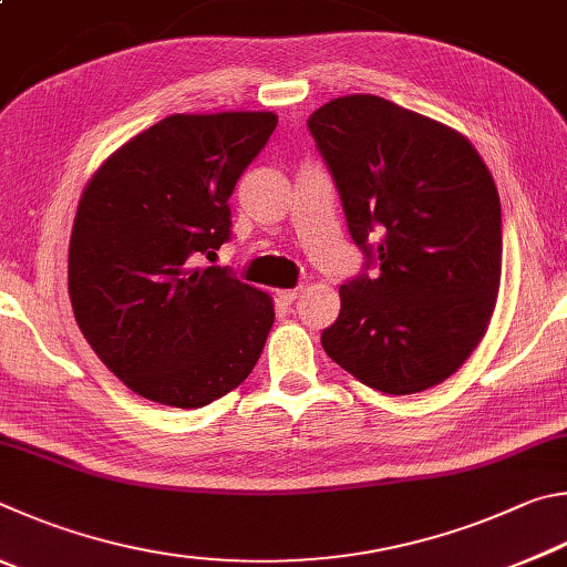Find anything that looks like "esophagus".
Instances as JSON below:
<instances>
[{"label": "esophagus", "mask_w": 567, "mask_h": 567, "mask_svg": "<svg viewBox=\"0 0 567 567\" xmlns=\"http://www.w3.org/2000/svg\"><path fill=\"white\" fill-rule=\"evenodd\" d=\"M301 296V289H286V291H278V299H281L286 306H291L296 299Z\"/></svg>", "instance_id": "34e87169"}]
</instances>
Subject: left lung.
<instances>
[{"label": "left lung", "mask_w": 567, "mask_h": 567, "mask_svg": "<svg viewBox=\"0 0 567 567\" xmlns=\"http://www.w3.org/2000/svg\"><path fill=\"white\" fill-rule=\"evenodd\" d=\"M373 278L343 284L323 351L389 395L443 383L478 349L501 289V196L461 132L373 94L309 118ZM377 248L373 249L372 246Z\"/></svg>", "instance_id": "1"}]
</instances>
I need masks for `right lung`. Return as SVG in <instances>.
<instances>
[{
  "mask_svg": "<svg viewBox=\"0 0 567 567\" xmlns=\"http://www.w3.org/2000/svg\"><path fill=\"white\" fill-rule=\"evenodd\" d=\"M274 112L172 114L109 154L79 198L69 299L84 339L146 401L202 409L254 371L274 299L216 256L228 196L266 146Z\"/></svg>",
  "mask_w": 567,
  "mask_h": 567,
  "instance_id": "obj_1",
  "label": "right lung"
}]
</instances>
